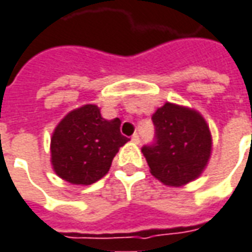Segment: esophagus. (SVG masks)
Segmentation results:
<instances>
[{
    "instance_id": "1",
    "label": "esophagus",
    "mask_w": 252,
    "mask_h": 252,
    "mask_svg": "<svg viewBox=\"0 0 252 252\" xmlns=\"http://www.w3.org/2000/svg\"><path fill=\"white\" fill-rule=\"evenodd\" d=\"M131 140H132V142H133V143L139 144V142H140V138H139L138 133H135V135H132V139H131Z\"/></svg>"
}]
</instances>
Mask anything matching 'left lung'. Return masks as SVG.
I'll return each mask as SVG.
<instances>
[{
  "label": "left lung",
  "instance_id": "8db88e82",
  "mask_svg": "<svg viewBox=\"0 0 252 252\" xmlns=\"http://www.w3.org/2000/svg\"><path fill=\"white\" fill-rule=\"evenodd\" d=\"M151 119L157 143L142 149L151 175L169 187L196 180L212 157V132L205 117L192 108L166 102Z\"/></svg>",
  "mask_w": 252,
  "mask_h": 252
}]
</instances>
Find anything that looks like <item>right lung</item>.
I'll list each match as a JSON object with an SVG mask.
<instances>
[{
    "instance_id": "add662e5",
    "label": "right lung",
    "mask_w": 252,
    "mask_h": 252,
    "mask_svg": "<svg viewBox=\"0 0 252 252\" xmlns=\"http://www.w3.org/2000/svg\"><path fill=\"white\" fill-rule=\"evenodd\" d=\"M120 126V119H103L94 103L65 114L50 139L54 173L76 186H90L102 179L120 147L129 140L121 135Z\"/></svg>"
}]
</instances>
